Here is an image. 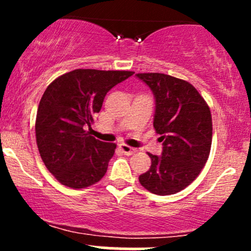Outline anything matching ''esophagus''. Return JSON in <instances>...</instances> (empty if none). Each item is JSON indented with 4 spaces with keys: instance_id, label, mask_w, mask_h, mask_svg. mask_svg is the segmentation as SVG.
Masks as SVG:
<instances>
[{
    "instance_id": "34e87169",
    "label": "esophagus",
    "mask_w": 251,
    "mask_h": 251,
    "mask_svg": "<svg viewBox=\"0 0 251 251\" xmlns=\"http://www.w3.org/2000/svg\"><path fill=\"white\" fill-rule=\"evenodd\" d=\"M119 148L121 149V151H123L124 154H126V155H132V154H135L136 151H137V149L133 148V147H130L127 146V144H120L119 146Z\"/></svg>"
}]
</instances>
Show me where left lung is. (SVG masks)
Returning a JSON list of instances; mask_svg holds the SVG:
<instances>
[{
	"label": "left lung",
	"mask_w": 251,
	"mask_h": 251,
	"mask_svg": "<svg viewBox=\"0 0 251 251\" xmlns=\"http://www.w3.org/2000/svg\"><path fill=\"white\" fill-rule=\"evenodd\" d=\"M155 100L153 125L161 135V155L148 154L151 165L140 183L158 196L182 191L201 174L210 154L212 121L209 105L193 85L160 73L136 75Z\"/></svg>",
	"instance_id": "left-lung-1"
}]
</instances>
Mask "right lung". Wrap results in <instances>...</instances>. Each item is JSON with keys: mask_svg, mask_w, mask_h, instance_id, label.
<instances>
[{"mask_svg": "<svg viewBox=\"0 0 251 251\" xmlns=\"http://www.w3.org/2000/svg\"><path fill=\"white\" fill-rule=\"evenodd\" d=\"M133 75L125 70L76 69L45 91L36 114V143L42 161L64 186L80 189L100 181L116 144L90 135L105 95Z\"/></svg>", "mask_w": 251, "mask_h": 251, "instance_id": "add662e5", "label": "right lung"}]
</instances>
